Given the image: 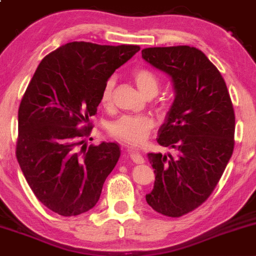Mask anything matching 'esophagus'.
<instances>
[{
  "instance_id": "1",
  "label": "esophagus",
  "mask_w": 256,
  "mask_h": 256,
  "mask_svg": "<svg viewBox=\"0 0 256 256\" xmlns=\"http://www.w3.org/2000/svg\"><path fill=\"white\" fill-rule=\"evenodd\" d=\"M130 158H131V161L136 164H144V157L141 156V154H138V152L130 151Z\"/></svg>"
}]
</instances>
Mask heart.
Returning a JSON list of instances; mask_svg holds the SVG:
<instances>
[{"label":"heart","mask_w":256,"mask_h":256,"mask_svg":"<svg viewBox=\"0 0 256 256\" xmlns=\"http://www.w3.org/2000/svg\"><path fill=\"white\" fill-rule=\"evenodd\" d=\"M131 78L136 82L138 89L146 96H154L157 92L161 82L160 76L147 66H136L131 72ZM115 88V78L110 76L102 86L100 102L104 106L110 105L112 99V92ZM154 128V120L148 115H130L125 114L109 126V131L118 140L138 146L146 141L152 128Z\"/></svg>","instance_id":"b5f03b06"}]
</instances>
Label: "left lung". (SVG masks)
I'll list each match as a JSON object with an SVG mask.
<instances>
[{
  "label": "left lung",
  "mask_w": 256,
  "mask_h": 256,
  "mask_svg": "<svg viewBox=\"0 0 256 256\" xmlns=\"http://www.w3.org/2000/svg\"><path fill=\"white\" fill-rule=\"evenodd\" d=\"M142 58L168 74L176 92L157 138L174 154H148L156 177L146 200L157 213L178 218L208 200L233 154V102L222 74L200 49L144 48Z\"/></svg>",
  "instance_id": "1"
}]
</instances>
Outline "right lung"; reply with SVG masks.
Masks as SVG:
<instances>
[{"mask_svg": "<svg viewBox=\"0 0 256 256\" xmlns=\"http://www.w3.org/2000/svg\"><path fill=\"white\" fill-rule=\"evenodd\" d=\"M138 50L134 44L66 43L42 59L28 84L18 109L16 157L37 200L54 213L79 216L99 200L120 147H88L89 118L105 82Z\"/></svg>", "mask_w": 256, "mask_h": 256, "instance_id": "1", "label": "right lung"}]
</instances>
